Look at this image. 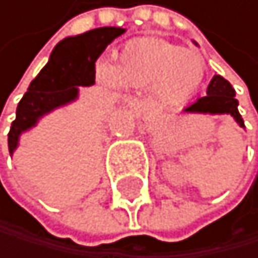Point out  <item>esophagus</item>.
I'll list each match as a JSON object with an SVG mask.
<instances>
[{
	"mask_svg": "<svg viewBox=\"0 0 258 258\" xmlns=\"http://www.w3.org/2000/svg\"><path fill=\"white\" fill-rule=\"evenodd\" d=\"M129 106L131 108H142V105H140L139 101H129Z\"/></svg>",
	"mask_w": 258,
	"mask_h": 258,
	"instance_id": "obj_1",
	"label": "esophagus"
}]
</instances>
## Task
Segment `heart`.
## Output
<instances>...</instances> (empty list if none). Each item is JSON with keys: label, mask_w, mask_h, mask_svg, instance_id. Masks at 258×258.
Here are the masks:
<instances>
[{"label": "heart", "mask_w": 258, "mask_h": 258, "mask_svg": "<svg viewBox=\"0 0 258 258\" xmlns=\"http://www.w3.org/2000/svg\"><path fill=\"white\" fill-rule=\"evenodd\" d=\"M100 76L127 90L150 87L160 105L179 106L202 85L205 62L197 51L182 50L163 38L144 37L124 45L111 68H100Z\"/></svg>", "instance_id": "obj_1"}]
</instances>
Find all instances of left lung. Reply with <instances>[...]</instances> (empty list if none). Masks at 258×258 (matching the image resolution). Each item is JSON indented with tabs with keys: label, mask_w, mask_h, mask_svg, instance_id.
Segmentation results:
<instances>
[{
	"label": "left lung",
	"mask_w": 258,
	"mask_h": 258,
	"mask_svg": "<svg viewBox=\"0 0 258 258\" xmlns=\"http://www.w3.org/2000/svg\"><path fill=\"white\" fill-rule=\"evenodd\" d=\"M237 105H239V101L236 100V92L233 89V85L221 76H213V79L207 87V95L199 98L187 108H184V113L231 114L234 121L239 124V127H244V121L239 111H237Z\"/></svg>",
	"instance_id": "obj_1"
}]
</instances>
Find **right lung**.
I'll list each match as a JSON object with an SVG mask.
<instances>
[{"label": "right lung", "instance_id": "1", "mask_svg": "<svg viewBox=\"0 0 258 258\" xmlns=\"http://www.w3.org/2000/svg\"><path fill=\"white\" fill-rule=\"evenodd\" d=\"M126 32L121 27H100L81 35L66 37L53 48L46 66L30 82L19 101L16 119L8 134L9 153L19 147V139L37 122L61 106L79 98V87L95 84V61L114 38Z\"/></svg>", "mask_w": 258, "mask_h": 258}]
</instances>
